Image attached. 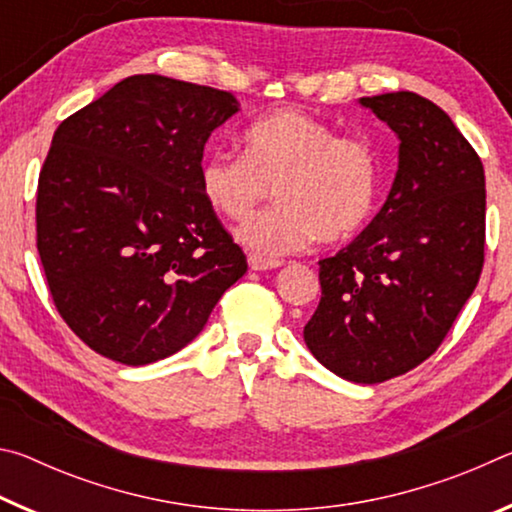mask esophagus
Wrapping results in <instances>:
<instances>
[{
    "label": "esophagus",
    "instance_id": "1",
    "mask_svg": "<svg viewBox=\"0 0 512 512\" xmlns=\"http://www.w3.org/2000/svg\"><path fill=\"white\" fill-rule=\"evenodd\" d=\"M248 266L253 268V271H271V268H280L282 262H280V259H266V257L250 255L248 257Z\"/></svg>",
    "mask_w": 512,
    "mask_h": 512
}]
</instances>
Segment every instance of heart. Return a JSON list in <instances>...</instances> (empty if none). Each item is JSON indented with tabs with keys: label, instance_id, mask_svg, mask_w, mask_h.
<instances>
[{
	"label": "heart",
	"instance_id": "1",
	"mask_svg": "<svg viewBox=\"0 0 512 512\" xmlns=\"http://www.w3.org/2000/svg\"><path fill=\"white\" fill-rule=\"evenodd\" d=\"M244 158L212 155L201 194L216 214L244 221L273 187L275 207L237 230L257 257L305 250L320 237L345 241L366 225L377 198V155L363 137L336 135L325 121L282 110L246 128Z\"/></svg>",
	"mask_w": 512,
	"mask_h": 512
}]
</instances>
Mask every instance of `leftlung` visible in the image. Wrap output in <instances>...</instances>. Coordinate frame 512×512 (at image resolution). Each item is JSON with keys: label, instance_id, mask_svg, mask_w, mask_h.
Segmentation results:
<instances>
[{"label": "left lung", "instance_id": "obj_1", "mask_svg": "<svg viewBox=\"0 0 512 512\" xmlns=\"http://www.w3.org/2000/svg\"><path fill=\"white\" fill-rule=\"evenodd\" d=\"M395 133L397 171L361 235L320 259L305 343L327 370L379 384L420 366L454 325L483 268L485 176L445 110L413 92L363 97Z\"/></svg>", "mask_w": 512, "mask_h": 512}]
</instances>
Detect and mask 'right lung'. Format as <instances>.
Instances as JSON below:
<instances>
[{
    "label": "right lung",
    "instance_id": "right-lung-1",
    "mask_svg": "<svg viewBox=\"0 0 512 512\" xmlns=\"http://www.w3.org/2000/svg\"><path fill=\"white\" fill-rule=\"evenodd\" d=\"M230 92L128 76L58 126L38 180V253L56 307L124 366L192 343L246 255L201 194L205 142Z\"/></svg>",
    "mask_w": 512,
    "mask_h": 512
}]
</instances>
